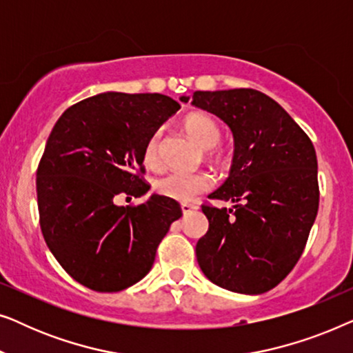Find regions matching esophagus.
<instances>
[{
  "mask_svg": "<svg viewBox=\"0 0 353 353\" xmlns=\"http://www.w3.org/2000/svg\"><path fill=\"white\" fill-rule=\"evenodd\" d=\"M197 209H199V207L197 205H194V204H181V210H183V215H190V214H192V212H196Z\"/></svg>",
  "mask_w": 353,
  "mask_h": 353,
  "instance_id": "obj_1",
  "label": "esophagus"
}]
</instances>
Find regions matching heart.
I'll return each instance as SVG.
<instances>
[{"label": "heart", "mask_w": 353, "mask_h": 353, "mask_svg": "<svg viewBox=\"0 0 353 353\" xmlns=\"http://www.w3.org/2000/svg\"><path fill=\"white\" fill-rule=\"evenodd\" d=\"M185 130L202 149H207L209 157L215 161H225V152L216 148L221 138V128L214 117L204 112H192L185 119ZM144 162L148 167L159 168L162 165L161 157V132L152 133L144 144L143 151ZM214 180L209 173H168V175L159 178L156 181L157 194L167 199H173L178 202H190L196 199L202 192L209 191Z\"/></svg>", "instance_id": "obj_1"}]
</instances>
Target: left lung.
Here are the masks:
<instances>
[{"instance_id":"8db88e82","label":"left lung","mask_w":353,"mask_h":353,"mask_svg":"<svg viewBox=\"0 0 353 353\" xmlns=\"http://www.w3.org/2000/svg\"><path fill=\"white\" fill-rule=\"evenodd\" d=\"M192 105L220 117L234 138L230 176L209 196L234 205H202L209 231L196 244L197 263L216 286L267 292L296 267L316 219L315 148L291 115L257 90L194 91Z\"/></svg>"}]
</instances>
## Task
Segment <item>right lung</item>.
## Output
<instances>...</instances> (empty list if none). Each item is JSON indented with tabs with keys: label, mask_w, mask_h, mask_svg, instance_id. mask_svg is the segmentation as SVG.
I'll use <instances>...</instances> for the list:
<instances>
[{
	"label": "right lung",
	"mask_w": 353,
	"mask_h": 353,
	"mask_svg": "<svg viewBox=\"0 0 353 353\" xmlns=\"http://www.w3.org/2000/svg\"><path fill=\"white\" fill-rule=\"evenodd\" d=\"M178 109L165 94L108 91L70 105L48 138L37 170L43 238L61 267L93 291L119 292L146 276L181 216L176 201L159 194L117 205L149 191L144 144Z\"/></svg>",
	"instance_id": "1"
}]
</instances>
